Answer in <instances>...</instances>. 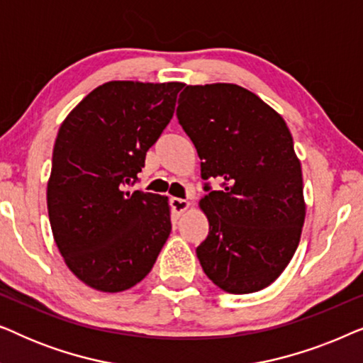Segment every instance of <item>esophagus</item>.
Instances as JSON below:
<instances>
[{"instance_id":"34e87169","label":"esophagus","mask_w":363,"mask_h":363,"mask_svg":"<svg viewBox=\"0 0 363 363\" xmlns=\"http://www.w3.org/2000/svg\"><path fill=\"white\" fill-rule=\"evenodd\" d=\"M170 205H172V210L175 215L180 216L183 211L188 210V206H190V201L188 200H183V198H172L170 200Z\"/></svg>"}]
</instances>
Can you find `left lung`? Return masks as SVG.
<instances>
[{"instance_id":"8db88e82","label":"left lung","mask_w":363,"mask_h":363,"mask_svg":"<svg viewBox=\"0 0 363 363\" xmlns=\"http://www.w3.org/2000/svg\"><path fill=\"white\" fill-rule=\"evenodd\" d=\"M177 117L201 160L200 208L210 223L196 247L205 274L230 294L272 284L299 246L306 218L301 162L284 118L236 84L186 86Z\"/></svg>"}]
</instances>
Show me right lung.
I'll list each match as a JSON object with an SVG mask.
<instances>
[{
    "label": "right lung",
    "instance_id": "add662e5",
    "mask_svg": "<svg viewBox=\"0 0 363 363\" xmlns=\"http://www.w3.org/2000/svg\"><path fill=\"white\" fill-rule=\"evenodd\" d=\"M182 82L112 81L84 97L57 132L48 213L72 274L102 292L152 271L172 231L167 196L130 191L175 112Z\"/></svg>",
    "mask_w": 363,
    "mask_h": 363
}]
</instances>
